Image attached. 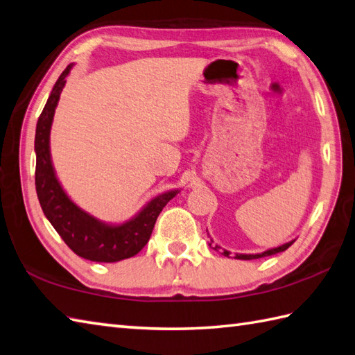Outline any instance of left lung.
I'll return each instance as SVG.
<instances>
[{
	"instance_id": "obj_1",
	"label": "left lung",
	"mask_w": 355,
	"mask_h": 355,
	"mask_svg": "<svg viewBox=\"0 0 355 355\" xmlns=\"http://www.w3.org/2000/svg\"><path fill=\"white\" fill-rule=\"evenodd\" d=\"M294 241H295V240H291V241H288V243H283V245H280V246L266 249V251L259 252V254H235V255H234V259H237V260H254V259H261V257L275 255V254H279V252L286 251V249H288L291 245H293ZM209 246L214 249V251H220V249H221L218 245H214V240H212V239H211ZM221 251H223L221 254H223L225 257H229V255H231V252L226 251V249H221Z\"/></svg>"
}]
</instances>
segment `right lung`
<instances>
[{
  "label": "right lung",
  "mask_w": 355,
  "mask_h": 355,
  "mask_svg": "<svg viewBox=\"0 0 355 355\" xmlns=\"http://www.w3.org/2000/svg\"><path fill=\"white\" fill-rule=\"evenodd\" d=\"M73 67L69 64L55 83L35 130V186L41 209L55 231L72 251L83 259L98 263H115L137 255L149 241L152 229L163 207L180 189L166 191L149 200L134 217L123 223H107L81 209L62 189L51 155V129L55 109Z\"/></svg>",
  "instance_id": "obj_1"
}]
</instances>
